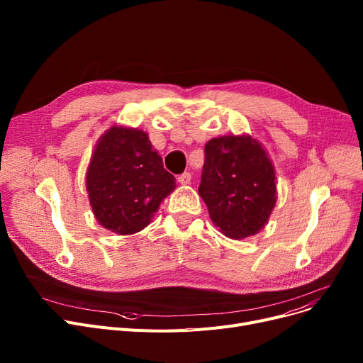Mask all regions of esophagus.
Masks as SVG:
<instances>
[{"instance_id":"1","label":"esophagus","mask_w":363,"mask_h":363,"mask_svg":"<svg viewBox=\"0 0 363 363\" xmlns=\"http://www.w3.org/2000/svg\"><path fill=\"white\" fill-rule=\"evenodd\" d=\"M178 182H179L181 185H188L189 182H191V174H189V172H185V174L179 175V177H178Z\"/></svg>"}]
</instances>
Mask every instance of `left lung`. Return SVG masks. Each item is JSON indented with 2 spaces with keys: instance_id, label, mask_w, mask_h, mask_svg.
Wrapping results in <instances>:
<instances>
[{
  "instance_id": "8db88e82",
  "label": "left lung",
  "mask_w": 363,
  "mask_h": 363,
  "mask_svg": "<svg viewBox=\"0 0 363 363\" xmlns=\"http://www.w3.org/2000/svg\"><path fill=\"white\" fill-rule=\"evenodd\" d=\"M199 194L212 222L233 240L256 235L277 204V175L262 143L249 133L207 141Z\"/></svg>"
}]
</instances>
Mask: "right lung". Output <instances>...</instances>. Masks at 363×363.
<instances>
[{
    "instance_id": "right-lung-1",
    "label": "right lung",
    "mask_w": 363,
    "mask_h": 363,
    "mask_svg": "<svg viewBox=\"0 0 363 363\" xmlns=\"http://www.w3.org/2000/svg\"><path fill=\"white\" fill-rule=\"evenodd\" d=\"M85 186L97 222L110 233L132 235L151 222L177 181L147 132L113 125L95 144Z\"/></svg>"
}]
</instances>
